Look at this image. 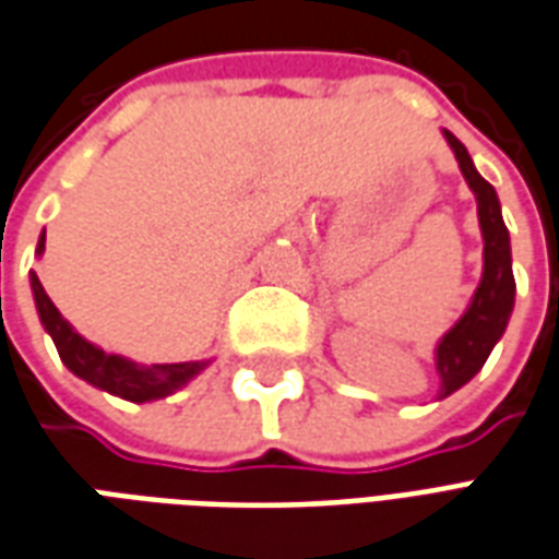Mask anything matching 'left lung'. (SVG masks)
<instances>
[{"label": "left lung", "mask_w": 559, "mask_h": 559, "mask_svg": "<svg viewBox=\"0 0 559 559\" xmlns=\"http://www.w3.org/2000/svg\"><path fill=\"white\" fill-rule=\"evenodd\" d=\"M444 139L453 147L459 168L468 180L471 192L477 195L479 230H483V281L471 299L468 311L450 329L436 349V370L441 376V396H450L462 384L471 382L486 364L500 334L507 332L512 305H515V278H512L510 230L500 216V201L495 186L483 180L471 163L465 144L453 132L444 130Z\"/></svg>", "instance_id": "8db88e82"}]
</instances>
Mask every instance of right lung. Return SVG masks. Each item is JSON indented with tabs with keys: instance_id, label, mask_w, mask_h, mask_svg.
Instances as JSON below:
<instances>
[{
	"instance_id": "add662e5",
	"label": "right lung",
	"mask_w": 559,
	"mask_h": 559,
	"mask_svg": "<svg viewBox=\"0 0 559 559\" xmlns=\"http://www.w3.org/2000/svg\"><path fill=\"white\" fill-rule=\"evenodd\" d=\"M44 242H47V234H40V239H37V254H44ZM32 293H35L37 317H40L44 329L56 343L64 367L70 373H76L80 379L94 384V388H100V391L123 396L130 403L163 400V396L175 394L177 388H183L189 379H195L206 367V361L135 364L130 358H123V355L103 353L100 346H94L80 332H73V325L52 305L35 272H32Z\"/></svg>"
}]
</instances>
